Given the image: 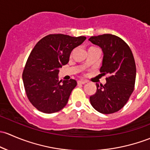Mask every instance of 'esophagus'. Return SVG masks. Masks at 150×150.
Here are the masks:
<instances>
[{"label": "esophagus", "mask_w": 150, "mask_h": 150, "mask_svg": "<svg viewBox=\"0 0 150 150\" xmlns=\"http://www.w3.org/2000/svg\"><path fill=\"white\" fill-rule=\"evenodd\" d=\"M86 82H87V81H86V80H79V81H77V84H84Z\"/></svg>", "instance_id": "1"}]
</instances>
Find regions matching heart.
Here are the masks:
<instances>
[{"mask_svg": "<svg viewBox=\"0 0 150 150\" xmlns=\"http://www.w3.org/2000/svg\"><path fill=\"white\" fill-rule=\"evenodd\" d=\"M90 48H91V47H90Z\"/></svg>", "mask_w": 150, "mask_h": 150, "instance_id": "1", "label": "heart"}]
</instances>
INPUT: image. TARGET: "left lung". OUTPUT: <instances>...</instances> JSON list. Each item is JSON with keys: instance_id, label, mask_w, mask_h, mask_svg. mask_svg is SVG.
Returning <instances> with one entry per match:
<instances>
[{"instance_id": "left-lung-1", "label": "left lung", "mask_w": 150, "mask_h": 150, "mask_svg": "<svg viewBox=\"0 0 150 150\" xmlns=\"http://www.w3.org/2000/svg\"><path fill=\"white\" fill-rule=\"evenodd\" d=\"M89 40L103 50L100 73L108 75L105 84H96L90 103L101 113H113L126 104L134 90L137 69L134 55L127 43L115 35L104 34L91 37Z\"/></svg>"}]
</instances>
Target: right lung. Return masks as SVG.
Listing matches in <instances>:
<instances>
[{
    "instance_id": "add662e5",
    "label": "right lung",
    "mask_w": 150,
    "mask_h": 150,
    "mask_svg": "<svg viewBox=\"0 0 150 150\" xmlns=\"http://www.w3.org/2000/svg\"><path fill=\"white\" fill-rule=\"evenodd\" d=\"M51 34L38 42L29 54L22 74L24 89L32 105L45 113H53L66 105L74 79L58 81L59 69L68 64L72 50L86 40Z\"/></svg>"
}]
</instances>
